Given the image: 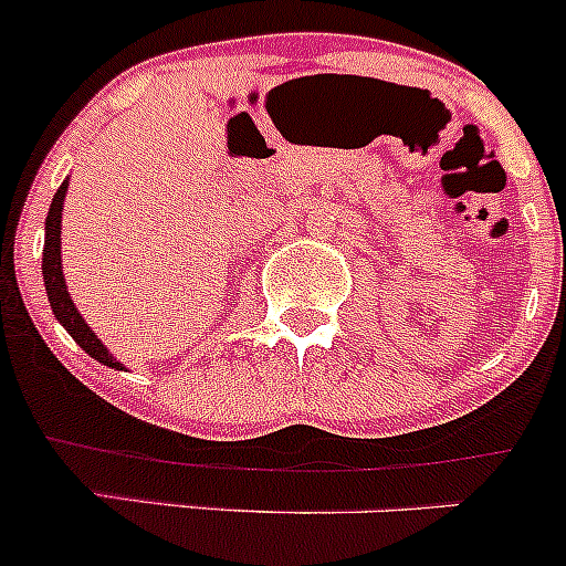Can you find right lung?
<instances>
[{
    "label": "right lung",
    "mask_w": 566,
    "mask_h": 566,
    "mask_svg": "<svg viewBox=\"0 0 566 566\" xmlns=\"http://www.w3.org/2000/svg\"><path fill=\"white\" fill-rule=\"evenodd\" d=\"M65 191H67V180L56 188L54 202H51L49 216H45V247H43V282H45V293H49V304L54 317L65 325L67 334L95 358V361L106 364L112 369H125L112 353L101 345L98 336L90 331V325L84 323V317L78 315V310L73 306L71 295H67L65 279H62V254H60V227H62V205H65Z\"/></svg>",
    "instance_id": "obj_1"
}]
</instances>
